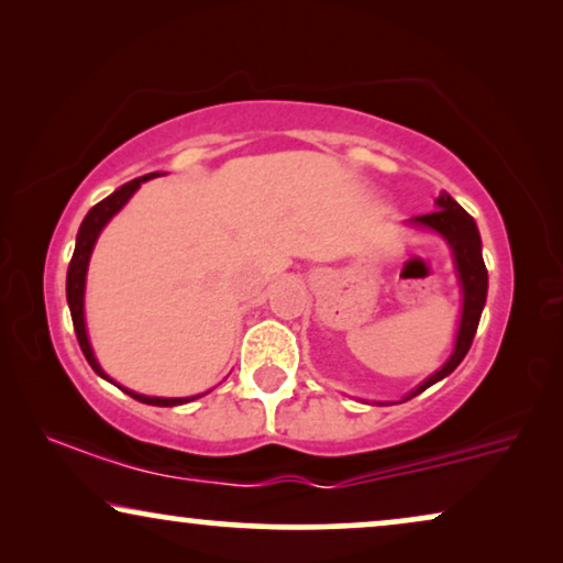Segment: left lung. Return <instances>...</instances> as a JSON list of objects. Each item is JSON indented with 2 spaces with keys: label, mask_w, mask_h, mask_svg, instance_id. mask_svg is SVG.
Wrapping results in <instances>:
<instances>
[{
  "label": "left lung",
  "mask_w": 563,
  "mask_h": 563,
  "mask_svg": "<svg viewBox=\"0 0 563 563\" xmlns=\"http://www.w3.org/2000/svg\"><path fill=\"white\" fill-rule=\"evenodd\" d=\"M435 205L438 210L428 214H418V218H412V222L415 225H426L430 230H435V233H441L445 241H449V245L453 249V256H456L461 287H464V312H461L456 349H453L451 358L445 361L441 372H435L428 382H422L407 399L418 397L420 391L433 387L435 382H441L443 376H449L453 368L464 361V356L474 343L476 328H479L484 302H487V266H484V258H482V238H479V230H476L474 218L451 195H441L435 199Z\"/></svg>",
  "instance_id": "8db88e82"
}]
</instances>
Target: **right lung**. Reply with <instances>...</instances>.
Returning a JSON list of instances; mask_svg holds the SVG:
<instances>
[{"mask_svg": "<svg viewBox=\"0 0 563 563\" xmlns=\"http://www.w3.org/2000/svg\"><path fill=\"white\" fill-rule=\"evenodd\" d=\"M156 174H145L141 179H133L128 184H122L118 191H112L110 197L102 199V202L91 207L87 212V218H84L81 228H79V235H76V249H74V256H71V264H68V274H66V299H68V310H71V320H74V330H76V341L81 345V353L87 356L89 366L95 368L99 376H104L102 368H99L95 353H91V345H89V338H87V328H84V282H87V266H89V256H91V249H95L99 233H102V228L110 222L112 214H118L122 210V205L128 202L130 197L135 195V189L141 187L143 181L153 179ZM107 379V376H104ZM128 391V389H125ZM130 397L137 399V402H145V405H158V407H174V405H184V402H191V399H164V397H145V395H135V391H128Z\"/></svg>", "mask_w": 563, "mask_h": 563, "instance_id": "obj_1", "label": "right lung"}]
</instances>
